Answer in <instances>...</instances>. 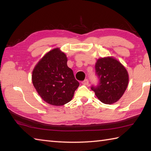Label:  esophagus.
<instances>
[{
	"mask_svg": "<svg viewBox=\"0 0 151 151\" xmlns=\"http://www.w3.org/2000/svg\"><path fill=\"white\" fill-rule=\"evenodd\" d=\"M88 83H89V81L87 78L85 79V80H84L83 81H82V84H83V85H88Z\"/></svg>",
	"mask_w": 151,
	"mask_h": 151,
	"instance_id": "1",
	"label": "esophagus"
}]
</instances>
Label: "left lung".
<instances>
[{"instance_id":"8db88e82","label":"left lung","mask_w":151,"mask_h":151,"mask_svg":"<svg viewBox=\"0 0 151 151\" xmlns=\"http://www.w3.org/2000/svg\"><path fill=\"white\" fill-rule=\"evenodd\" d=\"M95 74L99 79L91 89L102 103H116L124 94L129 83V75L122 64L112 57L101 58L95 65Z\"/></svg>"}]
</instances>
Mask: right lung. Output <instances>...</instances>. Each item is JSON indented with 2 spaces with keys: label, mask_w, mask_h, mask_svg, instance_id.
<instances>
[{
  "label": "right lung",
  "mask_w": 151,
  "mask_h": 151,
  "mask_svg": "<svg viewBox=\"0 0 151 151\" xmlns=\"http://www.w3.org/2000/svg\"><path fill=\"white\" fill-rule=\"evenodd\" d=\"M32 81L40 97L47 103L61 106L71 101L79 83L67 66V58L59 48L47 53L32 71Z\"/></svg>",
  "instance_id": "add662e5"
}]
</instances>
